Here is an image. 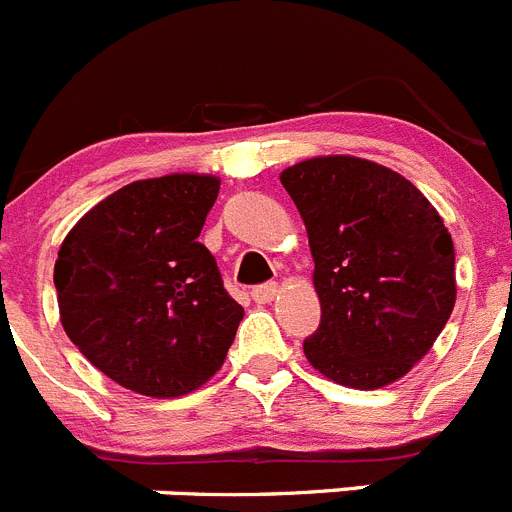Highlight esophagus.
I'll list each match as a JSON object with an SVG mask.
<instances>
[{"instance_id":"esophagus-1","label":"esophagus","mask_w":512,"mask_h":512,"mask_svg":"<svg viewBox=\"0 0 512 512\" xmlns=\"http://www.w3.org/2000/svg\"><path fill=\"white\" fill-rule=\"evenodd\" d=\"M277 292H279L277 282H269V284H259V287L251 292V297L259 302V305H269V302L277 297Z\"/></svg>"}]
</instances>
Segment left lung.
Instances as JSON below:
<instances>
[{
    "instance_id": "obj_1",
    "label": "left lung",
    "mask_w": 512,
    "mask_h": 512,
    "mask_svg": "<svg viewBox=\"0 0 512 512\" xmlns=\"http://www.w3.org/2000/svg\"><path fill=\"white\" fill-rule=\"evenodd\" d=\"M315 259L320 325L305 356L356 390L405 377L456 302L454 241L436 207L397 171L354 156L307 158L282 171Z\"/></svg>"
}]
</instances>
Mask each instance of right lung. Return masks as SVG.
I'll return each mask as SVG.
<instances>
[{
  "label": "right lung",
  "instance_id": "obj_1",
  "mask_svg": "<svg viewBox=\"0 0 512 512\" xmlns=\"http://www.w3.org/2000/svg\"><path fill=\"white\" fill-rule=\"evenodd\" d=\"M217 192L207 174L143 179L63 238L53 269L63 330L125 390L182 397L228 356L243 307L197 241Z\"/></svg>",
  "mask_w": 512,
  "mask_h": 512
}]
</instances>
